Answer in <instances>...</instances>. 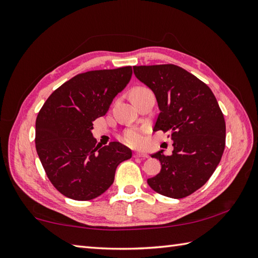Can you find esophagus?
Instances as JSON below:
<instances>
[{
    "label": "esophagus",
    "mask_w": 258,
    "mask_h": 258,
    "mask_svg": "<svg viewBox=\"0 0 258 258\" xmlns=\"http://www.w3.org/2000/svg\"><path fill=\"white\" fill-rule=\"evenodd\" d=\"M134 157H141V158H147L149 157V155L145 154V153H140V152H135L133 154Z\"/></svg>",
    "instance_id": "1"
}]
</instances>
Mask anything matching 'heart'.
Here are the masks:
<instances>
[{
    "label": "heart",
    "instance_id": "1",
    "mask_svg": "<svg viewBox=\"0 0 258 258\" xmlns=\"http://www.w3.org/2000/svg\"><path fill=\"white\" fill-rule=\"evenodd\" d=\"M145 90V87H138L133 92ZM122 140L125 144H127L132 147H142L146 143V136L143 130L140 128H128L123 133Z\"/></svg>",
    "mask_w": 258,
    "mask_h": 258
}]
</instances>
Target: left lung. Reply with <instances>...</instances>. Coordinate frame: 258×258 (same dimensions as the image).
I'll list each match as a JSON object with an SVG mask.
<instances>
[{
    "label": "left lung",
    "mask_w": 258,
    "mask_h": 258,
    "mask_svg": "<svg viewBox=\"0 0 258 258\" xmlns=\"http://www.w3.org/2000/svg\"><path fill=\"white\" fill-rule=\"evenodd\" d=\"M133 69L156 96L161 113L154 131L169 132L174 142L172 155L163 151L152 155L162 168L147 184L158 194L183 199L201 188L221 162L226 138L224 115L210 87L177 65Z\"/></svg>",
    "instance_id": "8db88e82"
}]
</instances>
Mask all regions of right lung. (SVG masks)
I'll list each match as a JSON object with an SVG mask.
<instances>
[{
	"label": "right lung",
	"instance_id": "obj_1",
	"mask_svg": "<svg viewBox=\"0 0 258 258\" xmlns=\"http://www.w3.org/2000/svg\"><path fill=\"white\" fill-rule=\"evenodd\" d=\"M132 73V67H124L78 74L54 91L38 112L37 155L50 182L69 199L102 195L113 184L118 164L132 157L118 142L101 147L91 132Z\"/></svg>",
	"mask_w": 258,
	"mask_h": 258
}]
</instances>
